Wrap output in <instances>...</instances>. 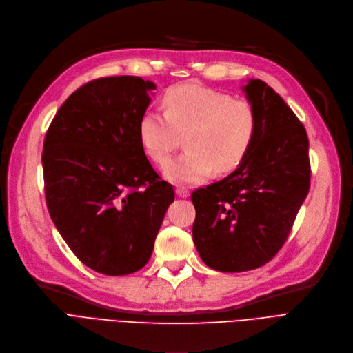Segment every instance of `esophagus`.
Instances as JSON below:
<instances>
[{"label": "esophagus", "mask_w": 353, "mask_h": 353, "mask_svg": "<svg viewBox=\"0 0 353 353\" xmlns=\"http://www.w3.org/2000/svg\"><path fill=\"white\" fill-rule=\"evenodd\" d=\"M175 191H176V195H178V196H181V198H187V196H190V191H188V188L178 187Z\"/></svg>", "instance_id": "1"}]
</instances>
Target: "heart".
Here are the masks:
<instances>
[{
	"mask_svg": "<svg viewBox=\"0 0 353 353\" xmlns=\"http://www.w3.org/2000/svg\"><path fill=\"white\" fill-rule=\"evenodd\" d=\"M165 113L148 110L138 132L146 155L165 165L182 142L187 152L165 166L175 183H196L214 171L228 174L244 161L257 135L254 106L245 99L198 85H179L162 99Z\"/></svg>",
	"mask_w": 353,
	"mask_h": 353,
	"instance_id": "obj_1",
	"label": "heart"
}]
</instances>
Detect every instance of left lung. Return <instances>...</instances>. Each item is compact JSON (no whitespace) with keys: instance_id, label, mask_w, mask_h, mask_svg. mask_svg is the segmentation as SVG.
<instances>
[{"instance_id":"8db88e82","label":"left lung","mask_w":353,"mask_h":353,"mask_svg":"<svg viewBox=\"0 0 353 353\" xmlns=\"http://www.w3.org/2000/svg\"><path fill=\"white\" fill-rule=\"evenodd\" d=\"M243 90L259 119L253 146L236 171L191 195L198 254L224 273L270 261L288 240L310 188L305 126L263 80L250 79Z\"/></svg>"}]
</instances>
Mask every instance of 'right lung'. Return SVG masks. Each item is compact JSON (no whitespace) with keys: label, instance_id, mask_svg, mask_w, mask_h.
<instances>
[{"label":"right lung","instance_id":"add662e5","mask_svg":"<svg viewBox=\"0 0 353 353\" xmlns=\"http://www.w3.org/2000/svg\"><path fill=\"white\" fill-rule=\"evenodd\" d=\"M155 89L137 76L92 80L67 97L46 133L50 216L76 257L106 276L135 273L148 263L175 199L139 141Z\"/></svg>","mask_w":353,"mask_h":353}]
</instances>
